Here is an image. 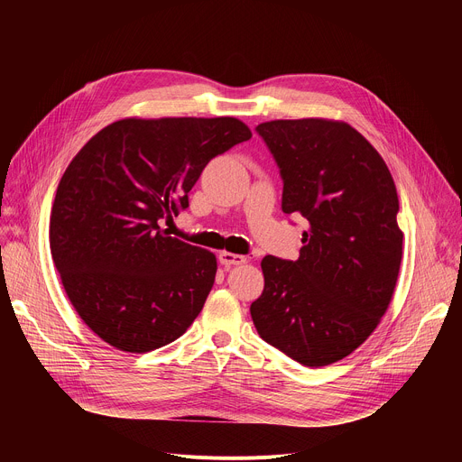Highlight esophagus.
<instances>
[{"label":"esophagus","mask_w":462,"mask_h":462,"mask_svg":"<svg viewBox=\"0 0 462 462\" xmlns=\"http://www.w3.org/2000/svg\"><path fill=\"white\" fill-rule=\"evenodd\" d=\"M218 262H221L225 268H232V265H241L247 262V256L244 254H236V253H230V251H221L218 253Z\"/></svg>","instance_id":"34e87169"}]
</instances>
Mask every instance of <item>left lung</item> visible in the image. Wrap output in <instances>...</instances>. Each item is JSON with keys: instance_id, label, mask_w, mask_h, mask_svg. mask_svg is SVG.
<instances>
[{"instance_id": "8db88e82", "label": "left lung", "mask_w": 462, "mask_h": 462, "mask_svg": "<svg viewBox=\"0 0 462 462\" xmlns=\"http://www.w3.org/2000/svg\"><path fill=\"white\" fill-rule=\"evenodd\" d=\"M282 176V211L309 221L298 260L263 256L258 335L305 367L346 357L392 303L402 258L390 168L345 121L273 119L256 127Z\"/></svg>"}]
</instances>
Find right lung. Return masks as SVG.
<instances>
[{"instance_id":"add662e5","label":"right lung","mask_w":462,"mask_h":462,"mask_svg":"<svg viewBox=\"0 0 462 462\" xmlns=\"http://www.w3.org/2000/svg\"><path fill=\"white\" fill-rule=\"evenodd\" d=\"M237 117H125L91 136L60 180L51 251L69 301L110 346L176 341L215 282L211 251L166 236L204 166L249 140Z\"/></svg>"}]
</instances>
